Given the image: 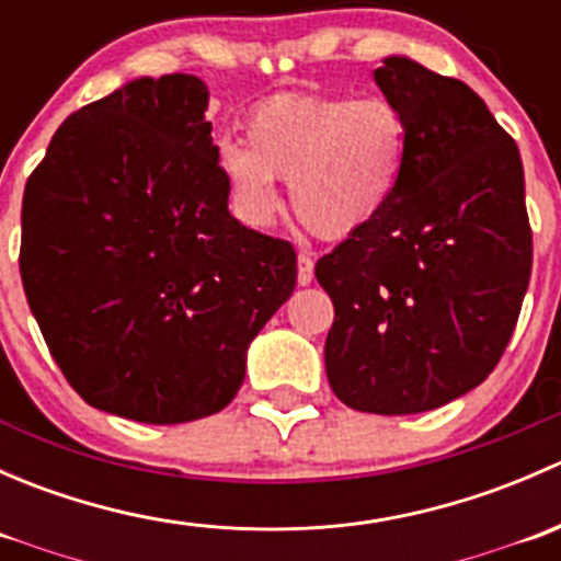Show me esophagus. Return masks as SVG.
I'll list each match as a JSON object with an SVG mask.
<instances>
[{
	"mask_svg": "<svg viewBox=\"0 0 561 561\" xmlns=\"http://www.w3.org/2000/svg\"><path fill=\"white\" fill-rule=\"evenodd\" d=\"M314 279V260L309 252H298V285L307 287Z\"/></svg>",
	"mask_w": 561,
	"mask_h": 561,
	"instance_id": "1",
	"label": "esophagus"
}]
</instances>
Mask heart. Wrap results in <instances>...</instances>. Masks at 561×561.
<instances>
[{
    "instance_id": "b5f03b06",
    "label": "heart",
    "mask_w": 561,
    "mask_h": 561,
    "mask_svg": "<svg viewBox=\"0 0 561 561\" xmlns=\"http://www.w3.org/2000/svg\"><path fill=\"white\" fill-rule=\"evenodd\" d=\"M407 149L404 111L382 94L355 100L287 92L254 107L247 144H219V168L244 222H274L282 179L298 222L317 239L336 241L386 211L399 190Z\"/></svg>"
}]
</instances>
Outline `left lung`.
Instances as JSON below:
<instances>
[{
	"instance_id": "1",
	"label": "left lung",
	"mask_w": 561,
	"mask_h": 561,
	"mask_svg": "<svg viewBox=\"0 0 561 561\" xmlns=\"http://www.w3.org/2000/svg\"><path fill=\"white\" fill-rule=\"evenodd\" d=\"M375 83L410 149L386 211L314 265L336 309L325 375L353 410L415 415L478 388L511 342L531 274L524 165L467 83L401 54Z\"/></svg>"
}]
</instances>
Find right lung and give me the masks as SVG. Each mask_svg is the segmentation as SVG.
Masks as SVG:
<instances>
[{"instance_id": "1", "label": "right lung", "mask_w": 561, "mask_h": 561, "mask_svg": "<svg viewBox=\"0 0 561 561\" xmlns=\"http://www.w3.org/2000/svg\"><path fill=\"white\" fill-rule=\"evenodd\" d=\"M197 76L135 78L65 118L21 206V279L87 404L138 423L225 410L296 252L228 208Z\"/></svg>"}]
</instances>
